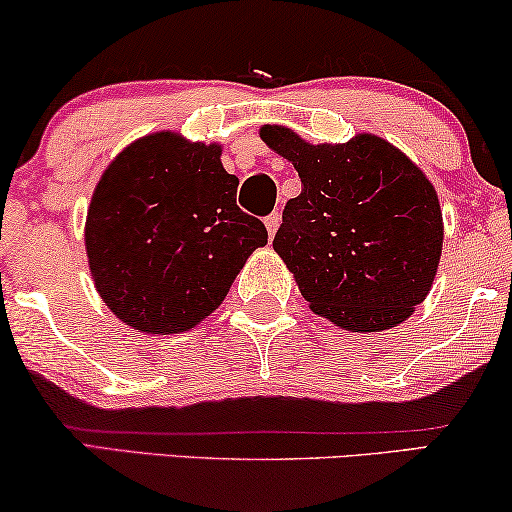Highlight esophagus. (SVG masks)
Instances as JSON below:
<instances>
[{
    "instance_id": "esophagus-1",
    "label": "esophagus",
    "mask_w": 512,
    "mask_h": 512,
    "mask_svg": "<svg viewBox=\"0 0 512 512\" xmlns=\"http://www.w3.org/2000/svg\"><path fill=\"white\" fill-rule=\"evenodd\" d=\"M280 223H282L280 211H272L270 216H265V228H268V235H270V237L275 235L277 228H280Z\"/></svg>"
}]
</instances>
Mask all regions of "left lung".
I'll return each instance as SVG.
<instances>
[{
    "mask_svg": "<svg viewBox=\"0 0 512 512\" xmlns=\"http://www.w3.org/2000/svg\"><path fill=\"white\" fill-rule=\"evenodd\" d=\"M261 138L287 157L301 195L282 211L275 247L317 315L348 331H383L428 296L442 254L435 188L378 136L310 145L287 126Z\"/></svg>",
    "mask_w": 512,
    "mask_h": 512,
    "instance_id": "left-lung-1",
    "label": "left lung"
}]
</instances>
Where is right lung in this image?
<instances>
[{
	"instance_id": "right-lung-1",
	"label": "right lung",
	"mask_w": 512,
	"mask_h": 512,
	"mask_svg": "<svg viewBox=\"0 0 512 512\" xmlns=\"http://www.w3.org/2000/svg\"><path fill=\"white\" fill-rule=\"evenodd\" d=\"M221 148L159 131L105 169L86 216L98 294L119 320L178 334L214 313L268 230L237 207Z\"/></svg>"
}]
</instances>
